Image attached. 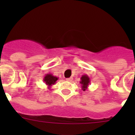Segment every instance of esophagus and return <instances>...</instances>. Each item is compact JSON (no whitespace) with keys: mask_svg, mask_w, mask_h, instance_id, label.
I'll return each mask as SVG.
<instances>
[{"mask_svg":"<svg viewBox=\"0 0 135 135\" xmlns=\"http://www.w3.org/2000/svg\"><path fill=\"white\" fill-rule=\"evenodd\" d=\"M73 77L68 78L66 79V81H73Z\"/></svg>","mask_w":135,"mask_h":135,"instance_id":"34e87169","label":"esophagus"}]
</instances>
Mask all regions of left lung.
Here are the masks:
<instances>
[{
	"label": "left lung",
	"mask_w": 135,
	"mask_h": 135,
	"mask_svg": "<svg viewBox=\"0 0 135 135\" xmlns=\"http://www.w3.org/2000/svg\"><path fill=\"white\" fill-rule=\"evenodd\" d=\"M80 80H81V81H80V83L81 85L82 90H87L89 84H90V78H89V76L87 75V74H84V75L81 76V77L80 78Z\"/></svg>",
	"instance_id": "left-lung-1"
}]
</instances>
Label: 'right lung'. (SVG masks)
I'll return each mask as SVG.
<instances>
[{
	"label": "right lung",
	"mask_w": 135,
	"mask_h": 135,
	"mask_svg": "<svg viewBox=\"0 0 135 135\" xmlns=\"http://www.w3.org/2000/svg\"><path fill=\"white\" fill-rule=\"evenodd\" d=\"M59 79V78L56 77V76H54L51 74H46L44 77L43 81L45 82V84L47 85V88L50 89L53 85L56 83L57 80Z\"/></svg>",
	"instance_id": "obj_1"
}]
</instances>
